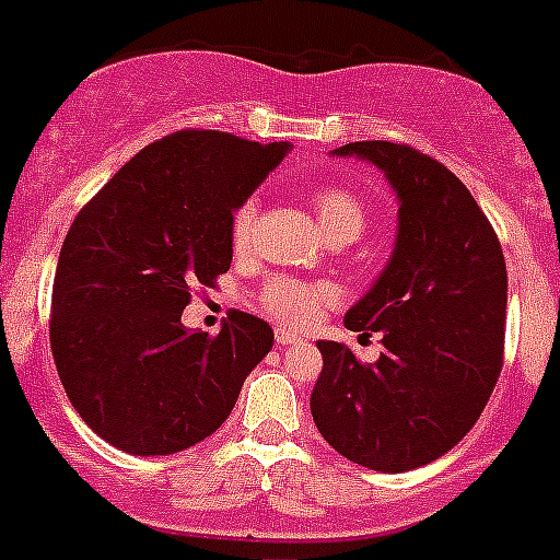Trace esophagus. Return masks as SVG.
I'll use <instances>...</instances> for the list:
<instances>
[{"label": "esophagus", "instance_id": "34e87169", "mask_svg": "<svg viewBox=\"0 0 560 560\" xmlns=\"http://www.w3.org/2000/svg\"><path fill=\"white\" fill-rule=\"evenodd\" d=\"M298 341H301V336H298V334H290V330H284V328H276V345H279V347L298 345Z\"/></svg>", "mask_w": 560, "mask_h": 560}]
</instances>
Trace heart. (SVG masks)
Instances as JSON below:
<instances>
[{"label":"heart","mask_w":560,"mask_h":560,"mask_svg":"<svg viewBox=\"0 0 560 560\" xmlns=\"http://www.w3.org/2000/svg\"><path fill=\"white\" fill-rule=\"evenodd\" d=\"M314 213H317L319 226L330 241H355L366 226V208H363L361 197L350 188L341 186H325L314 194ZM254 219H257V199H246L237 205L230 221V237L235 252L252 243ZM334 298L328 284L323 281H301L290 279V276H276L262 287L259 295V308L268 317L279 319L284 325H308L314 314L319 312L323 303Z\"/></svg>","instance_id":"1"}]
</instances>
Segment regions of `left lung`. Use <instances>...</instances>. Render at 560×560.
Listing matches in <instances>:
<instances>
[{"instance_id": "1", "label": "left lung", "mask_w": 560, "mask_h": 560, "mask_svg": "<svg viewBox=\"0 0 560 560\" xmlns=\"http://www.w3.org/2000/svg\"><path fill=\"white\" fill-rule=\"evenodd\" d=\"M399 197L394 257L347 312L350 330H380L383 352L361 363L341 341H317L312 390L319 435L350 463L401 474L457 446L485 410L503 366L506 259L468 188L410 144L350 142Z\"/></svg>"}]
</instances>
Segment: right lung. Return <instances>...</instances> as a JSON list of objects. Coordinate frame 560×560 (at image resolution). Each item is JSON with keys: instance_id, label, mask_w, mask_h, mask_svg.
Returning <instances> with one entry per match:
<instances>
[{"instance_id": "obj_1", "label": "right lung", "mask_w": 560, "mask_h": 560, "mask_svg": "<svg viewBox=\"0 0 560 560\" xmlns=\"http://www.w3.org/2000/svg\"><path fill=\"white\" fill-rule=\"evenodd\" d=\"M284 153L226 130H175L70 224L48 319L54 363L75 412L119 452L159 457L213 435L273 347L270 325L237 308L215 336L180 317L197 287L230 270L232 210Z\"/></svg>"}]
</instances>
